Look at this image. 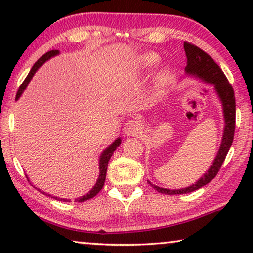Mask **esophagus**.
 <instances>
[{
	"mask_svg": "<svg viewBox=\"0 0 253 253\" xmlns=\"http://www.w3.org/2000/svg\"><path fill=\"white\" fill-rule=\"evenodd\" d=\"M123 131L126 136H138L141 132V126L138 121L130 120L126 123Z\"/></svg>",
	"mask_w": 253,
	"mask_h": 253,
	"instance_id": "34e87169",
	"label": "esophagus"
}]
</instances>
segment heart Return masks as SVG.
Masks as SVG:
<instances>
[{
    "instance_id": "1",
    "label": "heart",
    "mask_w": 253,
    "mask_h": 253,
    "mask_svg": "<svg viewBox=\"0 0 253 253\" xmlns=\"http://www.w3.org/2000/svg\"><path fill=\"white\" fill-rule=\"evenodd\" d=\"M159 62L158 55L154 53H146L141 55L139 57V63L143 68H152L154 67ZM169 79V70L168 69H164V70L160 71V74L158 76V84L160 86H164L166 83L168 82Z\"/></svg>"
}]
</instances>
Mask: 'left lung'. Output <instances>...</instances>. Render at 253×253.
I'll use <instances>...</instances> for the list:
<instances>
[{
    "instance_id": "1",
    "label": "left lung",
    "mask_w": 253,
    "mask_h": 253,
    "mask_svg": "<svg viewBox=\"0 0 253 253\" xmlns=\"http://www.w3.org/2000/svg\"><path fill=\"white\" fill-rule=\"evenodd\" d=\"M184 50L186 58H188V64L185 67L186 75L193 76V77L199 78L206 84L213 85L215 89L217 96H219L221 103H222L223 110V120H224V129L223 136L221 140V145L217 151V154L214 159L213 164L211 165L206 174H204L195 184L188 186V188L170 190L157 186L148 181V184H151L158 192L165 193V195H182V193H189L196 191L206 185L212 179L215 177L219 172L221 166H222L226 155L229 151V148L234 140L235 132V117H236V103H235L234 89L228 82L223 71L217 65L212 57L205 51L200 49L195 44L184 42Z\"/></svg>"
}]
</instances>
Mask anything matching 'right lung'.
I'll return each instance as SVG.
<instances>
[{"instance_id": "add662e5", "label": "right lung", "mask_w": 253, "mask_h": 253, "mask_svg": "<svg viewBox=\"0 0 253 253\" xmlns=\"http://www.w3.org/2000/svg\"><path fill=\"white\" fill-rule=\"evenodd\" d=\"M58 54H60V51H58V50H50V51H48V53H46L44 55H42V56H41V57L39 58V60H38V61L36 62V63H34L32 69H31V71L29 72V75H27V77L25 78V81H24L23 84L20 85L18 92H17L16 100H18L19 96L22 95V93L24 92V89H25L26 86L29 85L30 81H31V79H32L33 75L36 74V71L38 70V69H39V68L41 67V65H42V64L44 63V62L48 61V60H49V58H51V57L56 56V55H58ZM120 145H121V138H117V139H116L115 141H114V143H113L112 145H109V146L107 147L106 150L102 152L101 155H100V159H99V169H100V172H99V177H98V179H96V183L94 184V186H93V188H92L91 190H89V192L86 193L85 196H82V197H79V198L75 199V202H81V203H82V202H85V200L91 199V198H93V197H94V196L98 195L100 190L102 189L103 184H105L106 174H107V167H108V161H109V159H110V157H112V155H113L114 151H115L116 148L120 146ZM27 178H29V177H27ZM39 191H40V190H39ZM42 193H44V192H42ZM49 196H50V195H49ZM53 198L57 199V200H62V202H70V199L58 198V197H53Z\"/></svg>"}]
</instances>
